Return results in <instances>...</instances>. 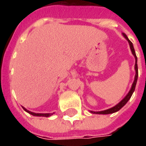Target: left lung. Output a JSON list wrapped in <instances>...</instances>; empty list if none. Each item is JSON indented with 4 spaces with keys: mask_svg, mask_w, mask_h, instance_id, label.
<instances>
[{
    "mask_svg": "<svg viewBox=\"0 0 146 146\" xmlns=\"http://www.w3.org/2000/svg\"><path fill=\"white\" fill-rule=\"evenodd\" d=\"M123 37L128 41L129 45H130V48H131V51L132 52V54L134 55V57L135 58V80H134V82L132 84L131 88L130 89V91L128 92V93L127 94L124 98H123L121 101L119 102L118 104H116V106H114L113 107L110 108V109H108V110H103V111H98V112H95V111H91V110H89L90 111V113H94V114H111V113H114L117 112V111H119L120 109L122 107H123L124 106L126 105V103L129 101V99L131 98V97L132 94L134 93L135 92V87H136V84H137V80H138V64H137V61H138V58H137V56H136V54H135V48H134V46H133V44L131 43V41L130 40L128 39V37L126 36V34L124 33H123Z\"/></svg>",
    "mask_w": 146,
    "mask_h": 146,
    "instance_id": "obj_1",
    "label": "left lung"
}]
</instances>
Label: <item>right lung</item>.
Instances as JSON below:
<instances>
[{"mask_svg": "<svg viewBox=\"0 0 146 146\" xmlns=\"http://www.w3.org/2000/svg\"><path fill=\"white\" fill-rule=\"evenodd\" d=\"M22 107L23 108V110L27 112L28 113H30L31 115H33V116H44V117H49V116H51V115H53L54 113H33V112H31V111H29V110H27V109L23 106H22Z\"/></svg>", "mask_w": 146, "mask_h": 146, "instance_id": "add662e5", "label": "right lung"}]
</instances>
